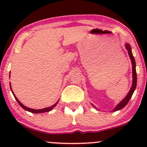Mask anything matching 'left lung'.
<instances>
[{
  "instance_id": "obj_1",
  "label": "left lung",
  "mask_w": 147,
  "mask_h": 147,
  "mask_svg": "<svg viewBox=\"0 0 147 147\" xmlns=\"http://www.w3.org/2000/svg\"><path fill=\"white\" fill-rule=\"evenodd\" d=\"M126 50H127L128 53H129V55L130 57V59L131 60V63H132V71H133V84L131 88V90H129V93L127 94V95L126 96L125 98L123 99L122 101H121L119 104H117V106H115V108L113 110V111H117L119 110H121L125 106L126 104H128V102H129L130 99L132 97L133 92H134L135 90H136V84H137V74H136V61H135V59L133 57L132 55V52H131V48L130 46L129 43H126L125 45ZM93 106V105H92ZM93 107H95V106H93Z\"/></svg>"
}]
</instances>
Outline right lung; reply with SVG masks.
<instances>
[{"instance_id": "right-lung-1", "label": "right lung", "mask_w": 147, "mask_h": 147, "mask_svg": "<svg viewBox=\"0 0 147 147\" xmlns=\"http://www.w3.org/2000/svg\"><path fill=\"white\" fill-rule=\"evenodd\" d=\"M10 88H11V84H10ZM11 92H12V93H13V95H14V96L15 99H16V100L17 101V102L18 103V104H19V105L21 106V107L23 108V109H24V110L27 111H29V112H30V113H41L48 112V111H51V110H52V109H53L54 107H55V106H57V103H58V101H57L56 104H54L53 106H50V107H48V108H45V109H30V108L26 107V106L23 105V104H22V103H21V102H20V101L18 100V99H17V97H16V96H15L14 93V92H13V91H12V90H11Z\"/></svg>"}]
</instances>
